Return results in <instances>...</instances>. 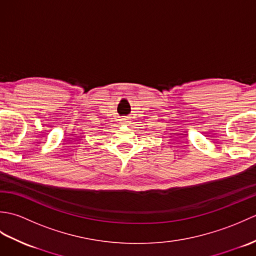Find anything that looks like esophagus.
<instances>
[{"label":"esophagus","instance_id":"34e87169","mask_svg":"<svg viewBox=\"0 0 256 256\" xmlns=\"http://www.w3.org/2000/svg\"><path fill=\"white\" fill-rule=\"evenodd\" d=\"M123 123H124V122H123Z\"/></svg>","mask_w":256,"mask_h":256}]
</instances>
